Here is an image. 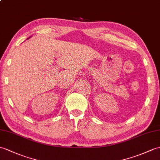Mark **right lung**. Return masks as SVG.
Listing matches in <instances>:
<instances>
[{"label": "right lung", "instance_id": "obj_1", "mask_svg": "<svg viewBox=\"0 0 160 160\" xmlns=\"http://www.w3.org/2000/svg\"><path fill=\"white\" fill-rule=\"evenodd\" d=\"M30 38H31V37H30ZM28 38V39H29V38Z\"/></svg>", "mask_w": 160, "mask_h": 160}]
</instances>
